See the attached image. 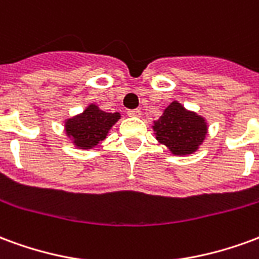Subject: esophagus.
Listing matches in <instances>:
<instances>
[{
    "label": "esophagus",
    "instance_id": "34e87169",
    "mask_svg": "<svg viewBox=\"0 0 259 259\" xmlns=\"http://www.w3.org/2000/svg\"><path fill=\"white\" fill-rule=\"evenodd\" d=\"M127 115L132 116V118H140L141 111L140 109H132V111H127Z\"/></svg>",
    "mask_w": 259,
    "mask_h": 259
}]
</instances>
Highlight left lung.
<instances>
[{
    "instance_id": "obj_1",
    "label": "left lung",
    "mask_w": 259,
    "mask_h": 259,
    "mask_svg": "<svg viewBox=\"0 0 259 259\" xmlns=\"http://www.w3.org/2000/svg\"><path fill=\"white\" fill-rule=\"evenodd\" d=\"M154 135L159 144L166 146L174 155H190L200 150L208 135L204 116L189 111L179 101H172L152 123Z\"/></svg>"
}]
</instances>
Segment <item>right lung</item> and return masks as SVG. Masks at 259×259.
<instances>
[{
	"mask_svg": "<svg viewBox=\"0 0 259 259\" xmlns=\"http://www.w3.org/2000/svg\"><path fill=\"white\" fill-rule=\"evenodd\" d=\"M119 119V112H105L96 104H89L83 112L65 120L64 130L76 148L91 150L107 139Z\"/></svg>",
	"mask_w": 259,
	"mask_h": 259,
	"instance_id": "1",
	"label": "right lung"
}]
</instances>
